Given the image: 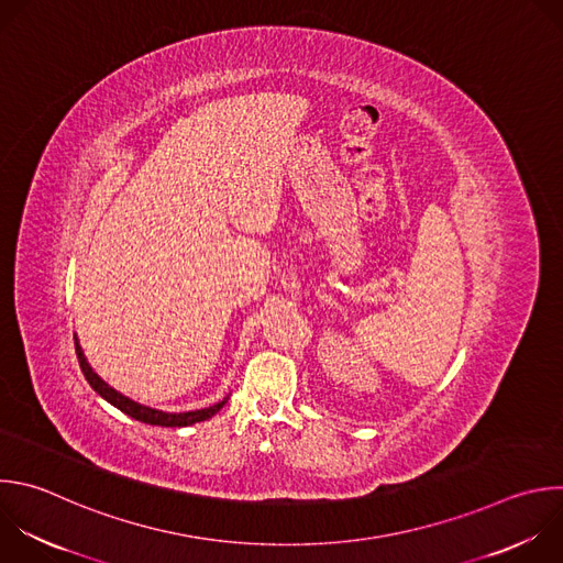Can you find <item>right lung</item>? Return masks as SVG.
I'll list each match as a JSON object with an SVG mask.
<instances>
[{"label": "right lung", "mask_w": 563, "mask_h": 563, "mask_svg": "<svg viewBox=\"0 0 563 563\" xmlns=\"http://www.w3.org/2000/svg\"><path fill=\"white\" fill-rule=\"evenodd\" d=\"M75 349H77V357H79V366L84 371V376L88 380V385L103 398L108 400L112 407H117L119 411H123L125 416L139 420V422H145V424H152V427H190V424H197V422H203V420H210L212 416H217L228 398H223L221 402L208 407V409H199V411H185V413H165V411H156V409H150V407H143L130 398H125L123 394H119L117 389H112L110 385H106L97 373L92 371V366L88 364L84 351H81V344L77 342L75 338Z\"/></svg>", "instance_id": "obj_1"}]
</instances>
